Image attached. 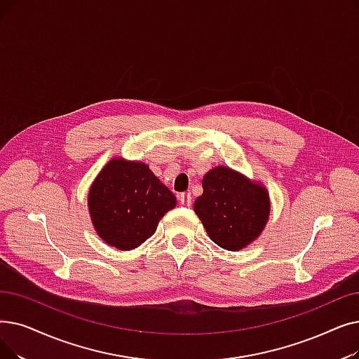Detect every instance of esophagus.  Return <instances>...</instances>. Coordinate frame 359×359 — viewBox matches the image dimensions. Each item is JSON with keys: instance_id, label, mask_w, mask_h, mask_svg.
<instances>
[{"instance_id": "esophagus-1", "label": "esophagus", "mask_w": 359, "mask_h": 359, "mask_svg": "<svg viewBox=\"0 0 359 359\" xmlns=\"http://www.w3.org/2000/svg\"><path fill=\"white\" fill-rule=\"evenodd\" d=\"M177 198H179V201H180V204L184 205V207H189V205L192 204V196H191V194H188V192L179 194Z\"/></svg>"}]
</instances>
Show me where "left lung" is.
<instances>
[{
	"label": "left lung",
	"instance_id": "left-lung-1",
	"mask_svg": "<svg viewBox=\"0 0 359 359\" xmlns=\"http://www.w3.org/2000/svg\"><path fill=\"white\" fill-rule=\"evenodd\" d=\"M202 188L194 210L212 242L239 251L261 235L270 215L269 192L261 183L218 165L202 179Z\"/></svg>",
	"mask_w": 359,
	"mask_h": 359
}]
</instances>
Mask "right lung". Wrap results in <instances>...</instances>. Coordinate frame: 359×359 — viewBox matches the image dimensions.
Masks as SVG:
<instances>
[{
    "instance_id": "1",
    "label": "right lung",
    "mask_w": 359,
    "mask_h": 359,
    "mask_svg": "<svg viewBox=\"0 0 359 359\" xmlns=\"http://www.w3.org/2000/svg\"><path fill=\"white\" fill-rule=\"evenodd\" d=\"M88 207L98 236L130 251L154 235L164 214L176 207V196L145 163L114 158L93 180Z\"/></svg>"
}]
</instances>
